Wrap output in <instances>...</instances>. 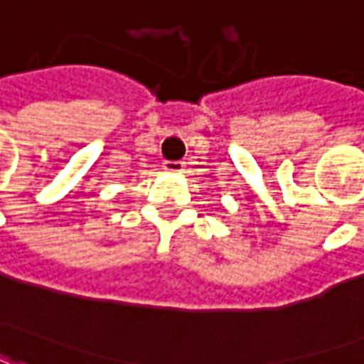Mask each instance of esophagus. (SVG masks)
<instances>
[{"label":"esophagus","mask_w":364,"mask_h":364,"mask_svg":"<svg viewBox=\"0 0 364 364\" xmlns=\"http://www.w3.org/2000/svg\"><path fill=\"white\" fill-rule=\"evenodd\" d=\"M183 167H185L183 161H166L164 164V169H166L167 173H183Z\"/></svg>","instance_id":"obj_1"}]
</instances>
